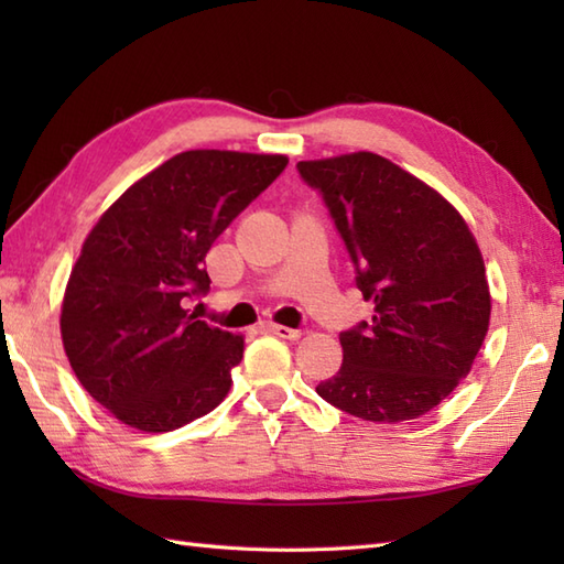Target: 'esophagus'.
Instances as JSON below:
<instances>
[{"label": "esophagus", "mask_w": 564, "mask_h": 564, "mask_svg": "<svg viewBox=\"0 0 564 564\" xmlns=\"http://www.w3.org/2000/svg\"><path fill=\"white\" fill-rule=\"evenodd\" d=\"M263 329H267L269 334H275V337H281V339H291V341H295V339H301V329H291V327H283V325H273V322H267V325H263Z\"/></svg>", "instance_id": "1"}]
</instances>
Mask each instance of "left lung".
Wrapping results in <instances>:
<instances>
[{
  "label": "left lung",
  "mask_w": 564,
  "mask_h": 564,
  "mask_svg": "<svg viewBox=\"0 0 564 564\" xmlns=\"http://www.w3.org/2000/svg\"><path fill=\"white\" fill-rule=\"evenodd\" d=\"M322 191L373 319L341 332L344 364L317 394L366 422L434 410L470 373L489 329L482 251L453 203L376 152L297 162Z\"/></svg>",
  "instance_id": "1"
}]
</instances>
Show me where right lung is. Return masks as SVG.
I'll return each mask as SVG.
<instances>
[{"mask_svg": "<svg viewBox=\"0 0 564 564\" xmlns=\"http://www.w3.org/2000/svg\"><path fill=\"white\" fill-rule=\"evenodd\" d=\"M285 164V154L178 152L89 230L59 334L82 388L118 422L164 434L227 398L245 337L198 319L184 301L210 289L208 249Z\"/></svg>", "mask_w": 564, "mask_h": 564, "instance_id": "1", "label": "right lung"}]
</instances>
